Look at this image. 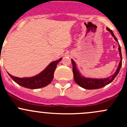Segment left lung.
<instances>
[{
  "label": "left lung",
  "mask_w": 127,
  "mask_h": 127,
  "mask_svg": "<svg viewBox=\"0 0 127 127\" xmlns=\"http://www.w3.org/2000/svg\"><path fill=\"white\" fill-rule=\"evenodd\" d=\"M107 30L111 32L112 36L114 38L116 41L118 42L117 38L114 34L112 30L109 29V28H107ZM119 43V42H118ZM119 55L120 57V61L119 64V66L117 68L116 72L113 75H111L109 77L104 78V79H93V78H87L85 77L82 75L80 74L78 69L77 68V66L75 63L74 62V60L71 59V62L72 64V71L73 74H74V79L75 80L77 84L79 85L81 87L85 88V89L88 90H93V89H98L103 87L106 86L107 84H110L112 80L115 79L116 76L117 75L118 73L119 72L120 69V67L122 66V53H121V48H120V45L119 44Z\"/></svg>",
  "instance_id": "1"
}]
</instances>
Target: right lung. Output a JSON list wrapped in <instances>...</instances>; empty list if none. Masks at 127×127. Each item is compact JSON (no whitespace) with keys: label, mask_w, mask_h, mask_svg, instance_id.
Here are the masks:
<instances>
[{"label":"right lung","mask_w":127,"mask_h":127,"mask_svg":"<svg viewBox=\"0 0 127 127\" xmlns=\"http://www.w3.org/2000/svg\"><path fill=\"white\" fill-rule=\"evenodd\" d=\"M61 60L62 58L50 63L43 71L35 76L31 77L20 78L13 76L9 73L8 75L16 84L23 87L30 88V89H37V88L44 87L52 82L56 66Z\"/></svg>","instance_id":"1"}]
</instances>
